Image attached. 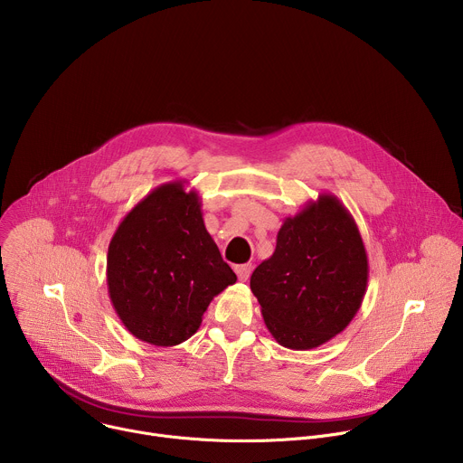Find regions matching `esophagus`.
<instances>
[{"label":"esophagus","mask_w":463,"mask_h":463,"mask_svg":"<svg viewBox=\"0 0 463 463\" xmlns=\"http://www.w3.org/2000/svg\"><path fill=\"white\" fill-rule=\"evenodd\" d=\"M250 271H252V268L249 266V263H243V266H236V275H238V279H240L241 282H247V280H249Z\"/></svg>","instance_id":"1"}]
</instances>
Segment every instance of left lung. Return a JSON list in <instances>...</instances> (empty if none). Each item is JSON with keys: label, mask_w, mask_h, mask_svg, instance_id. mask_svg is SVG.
<instances>
[{"label": "left lung", "mask_w": 463, "mask_h": 463, "mask_svg": "<svg viewBox=\"0 0 463 463\" xmlns=\"http://www.w3.org/2000/svg\"><path fill=\"white\" fill-rule=\"evenodd\" d=\"M368 284V256L348 209L320 194L286 218L277 249L250 277V291L279 345L311 350L357 315Z\"/></svg>", "instance_id": "8db88e82"}]
</instances>
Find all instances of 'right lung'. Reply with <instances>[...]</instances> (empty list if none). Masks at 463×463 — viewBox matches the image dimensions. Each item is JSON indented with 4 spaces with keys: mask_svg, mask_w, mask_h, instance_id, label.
<instances>
[{
    "mask_svg": "<svg viewBox=\"0 0 463 463\" xmlns=\"http://www.w3.org/2000/svg\"><path fill=\"white\" fill-rule=\"evenodd\" d=\"M108 293L128 332L175 346L202 326L211 300L236 282L205 229L202 202L184 181L154 188L108 247Z\"/></svg>",
    "mask_w": 463,
    "mask_h": 463,
    "instance_id": "1",
    "label": "right lung"
}]
</instances>
